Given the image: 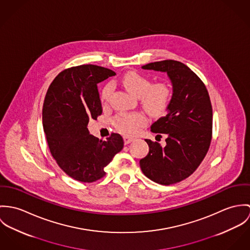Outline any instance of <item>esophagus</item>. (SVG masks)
I'll return each instance as SVG.
<instances>
[{
    "instance_id": "1",
    "label": "esophagus",
    "mask_w": 250,
    "mask_h": 250,
    "mask_svg": "<svg viewBox=\"0 0 250 250\" xmlns=\"http://www.w3.org/2000/svg\"><path fill=\"white\" fill-rule=\"evenodd\" d=\"M133 140H134V139L131 138V137H128V136H125V137H124V141H125V145H128V144L131 143Z\"/></svg>"
}]
</instances>
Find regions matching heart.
Here are the masks:
<instances>
[{
  "label": "heart",
  "instance_id": "heart-1",
  "mask_svg": "<svg viewBox=\"0 0 250 250\" xmlns=\"http://www.w3.org/2000/svg\"><path fill=\"white\" fill-rule=\"evenodd\" d=\"M124 87L138 97L142 107L151 115H161L166 111L172 99V89L166 82L151 83L148 78L138 72L125 73L122 80ZM113 91V85L106 84L101 92V103L107 104ZM146 124V118L140 112L120 114L114 120L115 128L125 135L133 136Z\"/></svg>",
  "mask_w": 250,
  "mask_h": 250
}]
</instances>
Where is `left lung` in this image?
Here are the masks:
<instances>
[{
	"instance_id": "1",
	"label": "left lung",
	"mask_w": 250,
	"mask_h": 250,
	"mask_svg": "<svg viewBox=\"0 0 250 250\" xmlns=\"http://www.w3.org/2000/svg\"><path fill=\"white\" fill-rule=\"evenodd\" d=\"M142 68L166 72L173 94L166 116L150 126L152 132L166 134V146L146 139L149 151L140 160V167L158 184H175L193 174L209 150L213 128L209 93L203 82L179 61L162 60Z\"/></svg>"
}]
</instances>
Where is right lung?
Returning a JSON list of instances; mask_svg holds the SVG:
<instances>
[{"label": "right lung", "instance_id": "add662e5", "mask_svg": "<svg viewBox=\"0 0 250 250\" xmlns=\"http://www.w3.org/2000/svg\"><path fill=\"white\" fill-rule=\"evenodd\" d=\"M110 69L86 64L68 68L50 85L43 104V127L57 165L75 180L91 183L105 175L104 167L124 147V139L111 133L106 141L89 134V119L103 107L98 83L115 76Z\"/></svg>", "mask_w": 250, "mask_h": 250}]
</instances>
